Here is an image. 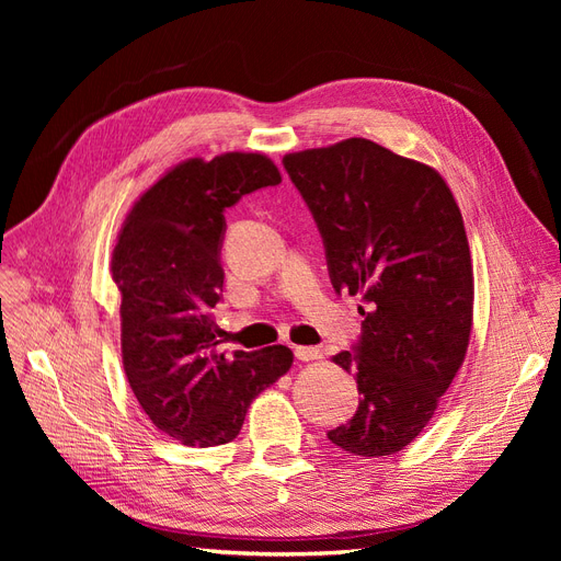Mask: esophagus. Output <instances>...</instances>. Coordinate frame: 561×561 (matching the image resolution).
<instances>
[{"label":"esophagus","mask_w":561,"mask_h":561,"mask_svg":"<svg viewBox=\"0 0 561 561\" xmlns=\"http://www.w3.org/2000/svg\"><path fill=\"white\" fill-rule=\"evenodd\" d=\"M295 355H297V360H304V363H311V360H320L322 358V353L316 346H297Z\"/></svg>","instance_id":"esophagus-1"}]
</instances>
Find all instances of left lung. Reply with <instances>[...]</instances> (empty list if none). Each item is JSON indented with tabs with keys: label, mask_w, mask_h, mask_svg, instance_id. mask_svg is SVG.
<instances>
[{
	"label": "left lung",
	"mask_w": 561,
	"mask_h": 561,
	"mask_svg": "<svg viewBox=\"0 0 561 561\" xmlns=\"http://www.w3.org/2000/svg\"><path fill=\"white\" fill-rule=\"evenodd\" d=\"M325 245L336 295H358V342L334 355L358 381L353 419L328 433L388 456L426 428L463 365L472 264L463 217L431 165L351 138L283 157Z\"/></svg>",
	"instance_id": "8db88e82"
}]
</instances>
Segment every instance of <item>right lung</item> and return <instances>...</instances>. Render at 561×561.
<instances>
[{"label": "right lung", "mask_w": 561, "mask_h": 561, "mask_svg": "<svg viewBox=\"0 0 561 561\" xmlns=\"http://www.w3.org/2000/svg\"><path fill=\"white\" fill-rule=\"evenodd\" d=\"M280 184L264 154L190 159L128 213L112 254L128 383L154 426L186 447L227 445L250 402L293 365L287 346L217 353L225 210Z\"/></svg>", "instance_id": "right-lung-1"}]
</instances>
